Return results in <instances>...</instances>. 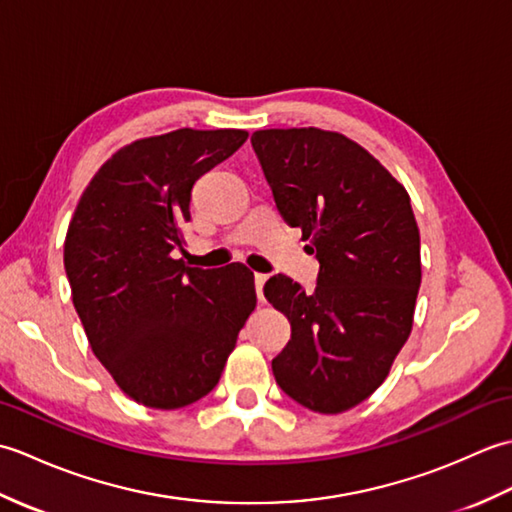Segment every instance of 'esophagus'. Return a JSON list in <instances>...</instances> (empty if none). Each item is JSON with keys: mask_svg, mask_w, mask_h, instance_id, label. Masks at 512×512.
I'll return each mask as SVG.
<instances>
[{"mask_svg": "<svg viewBox=\"0 0 512 512\" xmlns=\"http://www.w3.org/2000/svg\"><path fill=\"white\" fill-rule=\"evenodd\" d=\"M266 275H255V290H257V299L264 301V284H266Z\"/></svg>", "mask_w": 512, "mask_h": 512, "instance_id": "1", "label": "esophagus"}]
</instances>
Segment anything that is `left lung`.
<instances>
[{
  "mask_svg": "<svg viewBox=\"0 0 512 512\" xmlns=\"http://www.w3.org/2000/svg\"><path fill=\"white\" fill-rule=\"evenodd\" d=\"M250 143L281 217L301 228L321 264L314 292L286 275L264 286L292 328L275 380L312 411H347L383 385L411 334L422 279L411 198L339 132L259 129Z\"/></svg>",
  "mask_w": 512,
  "mask_h": 512,
  "instance_id": "left-lung-1",
  "label": "left lung"
}]
</instances>
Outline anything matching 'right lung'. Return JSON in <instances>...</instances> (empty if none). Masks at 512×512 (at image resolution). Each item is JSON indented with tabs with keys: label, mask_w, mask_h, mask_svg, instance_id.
Segmentation results:
<instances>
[{
	"label": "right lung",
	"mask_w": 512,
	"mask_h": 512,
	"mask_svg": "<svg viewBox=\"0 0 512 512\" xmlns=\"http://www.w3.org/2000/svg\"><path fill=\"white\" fill-rule=\"evenodd\" d=\"M244 129L138 138L94 173L65 233L63 264L94 356L138 405L180 409L217 385L257 306L244 264L184 266L195 180L246 143Z\"/></svg>",
	"instance_id": "obj_1"
}]
</instances>
